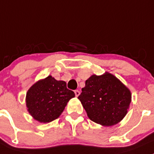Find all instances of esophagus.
I'll return each mask as SVG.
<instances>
[{
    "label": "esophagus",
    "mask_w": 154,
    "mask_h": 154,
    "mask_svg": "<svg viewBox=\"0 0 154 154\" xmlns=\"http://www.w3.org/2000/svg\"><path fill=\"white\" fill-rule=\"evenodd\" d=\"M75 97H79L80 94V91L79 90L75 91Z\"/></svg>",
    "instance_id": "34e87169"
}]
</instances>
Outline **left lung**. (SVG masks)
<instances>
[{
    "instance_id": "1",
    "label": "left lung",
    "mask_w": 154,
    "mask_h": 154,
    "mask_svg": "<svg viewBox=\"0 0 154 154\" xmlns=\"http://www.w3.org/2000/svg\"><path fill=\"white\" fill-rule=\"evenodd\" d=\"M88 118L103 126H112L125 116L131 101L129 89L111 73L92 75L79 96Z\"/></svg>"
}]
</instances>
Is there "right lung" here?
<instances>
[{"mask_svg": "<svg viewBox=\"0 0 154 154\" xmlns=\"http://www.w3.org/2000/svg\"><path fill=\"white\" fill-rule=\"evenodd\" d=\"M75 93L66 88L64 81H57L51 75L32 85L26 97V108L33 119L48 123L57 119Z\"/></svg>", "mask_w": 154, "mask_h": 154, "instance_id": "add662e5", "label": "right lung"}]
</instances>
